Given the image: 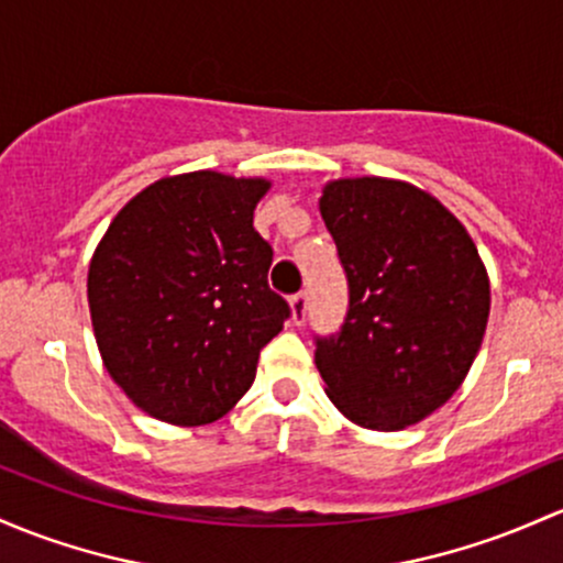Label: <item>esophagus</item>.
<instances>
[{
  "instance_id": "34e87169",
  "label": "esophagus",
  "mask_w": 563,
  "mask_h": 563,
  "mask_svg": "<svg viewBox=\"0 0 563 563\" xmlns=\"http://www.w3.org/2000/svg\"><path fill=\"white\" fill-rule=\"evenodd\" d=\"M307 301H310V299H307L305 291L291 296V323H294V325L305 323V318H307Z\"/></svg>"
}]
</instances>
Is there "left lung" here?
I'll return each mask as SVG.
<instances>
[{"label": "left lung", "mask_w": 563, "mask_h": 563, "mask_svg": "<svg viewBox=\"0 0 563 563\" xmlns=\"http://www.w3.org/2000/svg\"><path fill=\"white\" fill-rule=\"evenodd\" d=\"M318 206L350 283L342 331L314 350L325 395L357 428L422 422L484 342L492 286L478 249L438 197L398 178H333Z\"/></svg>", "instance_id": "left-lung-1"}]
</instances>
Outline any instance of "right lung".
<instances>
[{
  "label": "right lung",
  "mask_w": 563,
  "mask_h": 563,
  "mask_svg": "<svg viewBox=\"0 0 563 563\" xmlns=\"http://www.w3.org/2000/svg\"><path fill=\"white\" fill-rule=\"evenodd\" d=\"M269 178L165 176L111 219L88 267L92 333L122 393L159 422L211 424L256 379L288 305L253 230Z\"/></svg>",
  "instance_id": "1"
}]
</instances>
